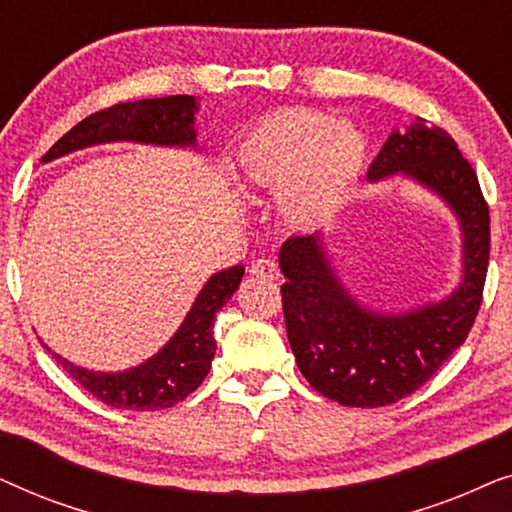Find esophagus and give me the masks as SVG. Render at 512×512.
Segmentation results:
<instances>
[{
    "label": "esophagus",
    "instance_id": "34e87169",
    "mask_svg": "<svg viewBox=\"0 0 512 512\" xmlns=\"http://www.w3.org/2000/svg\"><path fill=\"white\" fill-rule=\"evenodd\" d=\"M251 275L254 277H261V279H279V268L275 261H270V258H261V261H256L251 265Z\"/></svg>",
    "mask_w": 512,
    "mask_h": 512
}]
</instances>
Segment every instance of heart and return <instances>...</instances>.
<instances>
[{"label": "heart", "mask_w": 512, "mask_h": 512, "mask_svg": "<svg viewBox=\"0 0 512 512\" xmlns=\"http://www.w3.org/2000/svg\"><path fill=\"white\" fill-rule=\"evenodd\" d=\"M368 144L354 125L314 109L263 116L237 146L235 170L251 191L275 193L286 228L307 233L331 219L359 184Z\"/></svg>", "instance_id": "obj_1"}]
</instances>
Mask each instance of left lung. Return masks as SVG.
<instances>
[{"instance_id":"left-lung-1","label":"left lung","mask_w":512,"mask_h":512,"mask_svg":"<svg viewBox=\"0 0 512 512\" xmlns=\"http://www.w3.org/2000/svg\"><path fill=\"white\" fill-rule=\"evenodd\" d=\"M398 172L443 198L459 221L464 275L440 303L398 314L368 310L338 279L319 235L291 237L279 251L286 335L300 373L349 408L391 405L422 387L464 345L485 289L489 207L457 142L417 118L391 132L368 181Z\"/></svg>"}]
</instances>
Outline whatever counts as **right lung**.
Returning a JSON list of instances; mask_svg holds the SVG:
<instances>
[{
    "instance_id": "obj_1",
    "label": "right lung",
    "mask_w": 512,
    "mask_h": 512,
    "mask_svg": "<svg viewBox=\"0 0 512 512\" xmlns=\"http://www.w3.org/2000/svg\"><path fill=\"white\" fill-rule=\"evenodd\" d=\"M195 114L198 102L193 95L153 97V100L121 102L114 107L95 111L62 135L41 163L67 156V153L109 142H139L156 146H188L195 149ZM244 268L216 272L195 298L184 324L172 340L149 361L123 370V373H95V370L74 366L51 352L55 361L81 384L97 401L118 410H163L172 408L193 394L205 380L216 352L214 319L216 312L233 298L242 282Z\"/></svg>"
}]
</instances>
